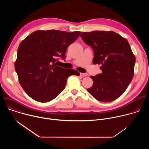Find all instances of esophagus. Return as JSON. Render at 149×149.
Listing matches in <instances>:
<instances>
[{"mask_svg": "<svg viewBox=\"0 0 149 149\" xmlns=\"http://www.w3.org/2000/svg\"><path fill=\"white\" fill-rule=\"evenodd\" d=\"M80 75L82 77H84L87 76V73H80Z\"/></svg>", "mask_w": 149, "mask_h": 149, "instance_id": "34e87169", "label": "esophagus"}]
</instances>
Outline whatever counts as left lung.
I'll use <instances>...</instances> for the list:
<instances>
[{
    "instance_id": "8db88e82",
    "label": "left lung",
    "mask_w": 149,
    "mask_h": 149,
    "mask_svg": "<svg viewBox=\"0 0 149 149\" xmlns=\"http://www.w3.org/2000/svg\"><path fill=\"white\" fill-rule=\"evenodd\" d=\"M82 40L94 51V64H101V74L91 76L93 86L87 91L101 102L120 97L132 81L136 58L128 41L112 31L81 32Z\"/></svg>"
}]
</instances>
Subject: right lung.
<instances>
[{"label":"right lung","instance_id":"add662e5","mask_svg":"<svg viewBox=\"0 0 149 149\" xmlns=\"http://www.w3.org/2000/svg\"><path fill=\"white\" fill-rule=\"evenodd\" d=\"M80 33L37 31L20 42L15 68L20 84L31 98L48 102L64 90L68 77L79 75L77 71L57 66V61L65 59L67 48Z\"/></svg>","mask_w":149,"mask_h":149}]
</instances>
